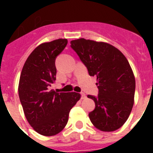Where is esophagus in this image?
I'll return each instance as SVG.
<instances>
[{"mask_svg":"<svg viewBox=\"0 0 153 153\" xmlns=\"http://www.w3.org/2000/svg\"><path fill=\"white\" fill-rule=\"evenodd\" d=\"M86 94H85L84 93H81V98H82V99H86Z\"/></svg>","mask_w":153,"mask_h":153,"instance_id":"1","label":"esophagus"}]
</instances>
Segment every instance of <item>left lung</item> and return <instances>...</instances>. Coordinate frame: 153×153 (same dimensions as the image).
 Returning a JSON list of instances; mask_svg holds the SVG:
<instances>
[{
    "label": "left lung",
    "mask_w": 153,
    "mask_h": 153,
    "mask_svg": "<svg viewBox=\"0 0 153 153\" xmlns=\"http://www.w3.org/2000/svg\"><path fill=\"white\" fill-rule=\"evenodd\" d=\"M88 70L91 76L97 77L95 108L89 114L94 126L103 132H113L127 121L134 103L135 77L126 56L115 47L104 42L83 38L71 41Z\"/></svg>",
    "instance_id": "8db88e82"
}]
</instances>
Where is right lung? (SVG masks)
Returning a JSON list of instances; mask_svg holds the SVG:
<instances>
[{"label": "right lung", "mask_w": 153, "mask_h": 153, "mask_svg": "<svg viewBox=\"0 0 153 153\" xmlns=\"http://www.w3.org/2000/svg\"><path fill=\"white\" fill-rule=\"evenodd\" d=\"M67 44V39H59L39 45L20 74L18 92L24 113L30 126L43 136L61 132L70 110L81 98L79 93H57L51 89L56 79L55 59Z\"/></svg>", "instance_id": "add662e5"}]
</instances>
